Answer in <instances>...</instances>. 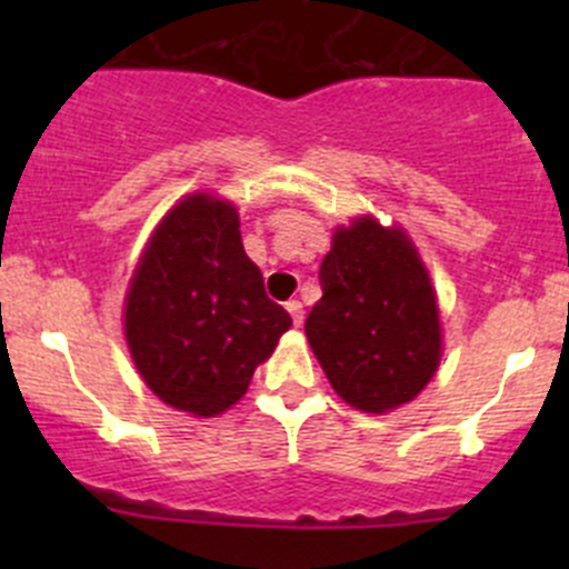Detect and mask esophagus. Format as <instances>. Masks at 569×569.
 Listing matches in <instances>:
<instances>
[{"mask_svg":"<svg viewBox=\"0 0 569 569\" xmlns=\"http://www.w3.org/2000/svg\"><path fill=\"white\" fill-rule=\"evenodd\" d=\"M286 308H289L295 327H302V319H306V311H302V302L300 300H289V302H286Z\"/></svg>","mask_w":569,"mask_h":569,"instance_id":"esophagus-1","label":"esophagus"}]
</instances>
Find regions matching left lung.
<instances>
[{"label":"left lung","mask_w":569,"mask_h":569,"mask_svg":"<svg viewBox=\"0 0 569 569\" xmlns=\"http://www.w3.org/2000/svg\"><path fill=\"white\" fill-rule=\"evenodd\" d=\"M306 336L332 391L363 412L407 405L443 355L438 297L401 228L358 217L336 228Z\"/></svg>","instance_id":"obj_1"}]
</instances>
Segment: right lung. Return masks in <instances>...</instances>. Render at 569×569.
Returning a JSON list of instances; mask_svg holds the SVG:
<instances>
[{
  "label": "right lung",
  "instance_id": "obj_1",
  "mask_svg": "<svg viewBox=\"0 0 569 569\" xmlns=\"http://www.w3.org/2000/svg\"><path fill=\"white\" fill-rule=\"evenodd\" d=\"M123 327L146 386L176 410L211 418L242 399L291 317L263 291L233 203L194 192L142 250Z\"/></svg>",
  "mask_w": 569,
  "mask_h": 569
}]
</instances>
